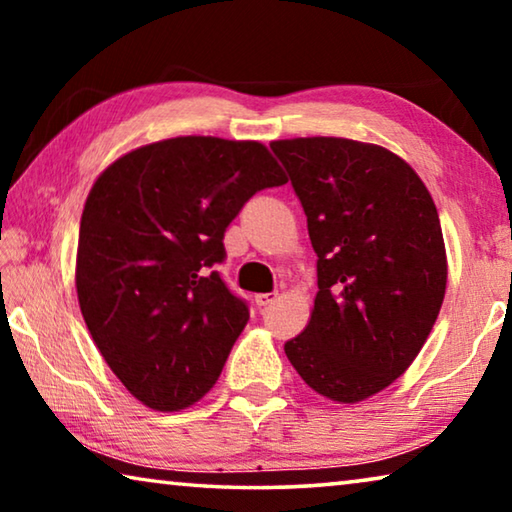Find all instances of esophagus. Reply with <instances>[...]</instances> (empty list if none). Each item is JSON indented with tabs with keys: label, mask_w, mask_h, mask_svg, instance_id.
<instances>
[{
	"label": "esophagus",
	"mask_w": 512,
	"mask_h": 512,
	"mask_svg": "<svg viewBox=\"0 0 512 512\" xmlns=\"http://www.w3.org/2000/svg\"><path fill=\"white\" fill-rule=\"evenodd\" d=\"M275 300H277V293H259V296H255L257 307H268L273 305Z\"/></svg>",
	"instance_id": "obj_1"
}]
</instances>
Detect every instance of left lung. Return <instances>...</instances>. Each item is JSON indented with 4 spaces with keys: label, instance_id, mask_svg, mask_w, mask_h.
Listing matches in <instances>:
<instances>
[{
    "label": "left lung",
    "instance_id": "obj_1",
    "mask_svg": "<svg viewBox=\"0 0 512 512\" xmlns=\"http://www.w3.org/2000/svg\"><path fill=\"white\" fill-rule=\"evenodd\" d=\"M307 216L318 257L309 325L284 352L309 388L354 404L418 357L445 298L438 210L409 164L343 137L271 144Z\"/></svg>",
    "mask_w": 512,
    "mask_h": 512
}]
</instances>
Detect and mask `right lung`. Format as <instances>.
<instances>
[{
    "instance_id": "obj_1",
    "label": "right lung",
    "mask_w": 512,
    "mask_h": 512,
    "mask_svg": "<svg viewBox=\"0 0 512 512\" xmlns=\"http://www.w3.org/2000/svg\"><path fill=\"white\" fill-rule=\"evenodd\" d=\"M284 183L264 144L189 135L121 155L90 189L76 253L81 314L149 409H185L219 379L250 314L212 266L241 207Z\"/></svg>"
}]
</instances>
